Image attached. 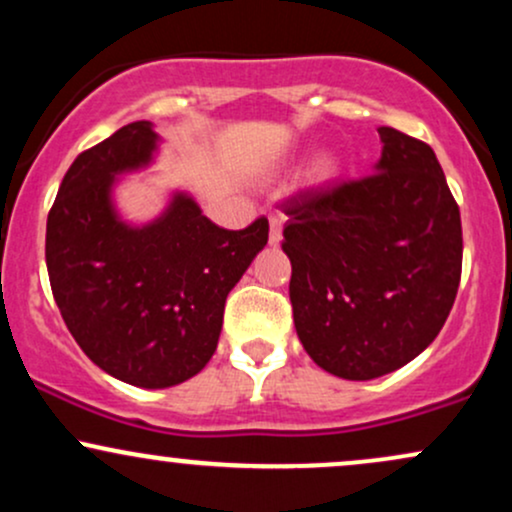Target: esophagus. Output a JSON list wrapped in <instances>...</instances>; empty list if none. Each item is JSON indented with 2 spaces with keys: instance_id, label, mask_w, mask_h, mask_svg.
Returning a JSON list of instances; mask_svg holds the SVG:
<instances>
[{
  "instance_id": "1",
  "label": "esophagus",
  "mask_w": 512,
  "mask_h": 512,
  "mask_svg": "<svg viewBox=\"0 0 512 512\" xmlns=\"http://www.w3.org/2000/svg\"><path fill=\"white\" fill-rule=\"evenodd\" d=\"M281 228H284V219L276 214L269 216V245L281 243Z\"/></svg>"
}]
</instances>
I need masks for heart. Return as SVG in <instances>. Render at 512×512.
<instances>
[{"label":"heart","mask_w":512,"mask_h":512,"mask_svg":"<svg viewBox=\"0 0 512 512\" xmlns=\"http://www.w3.org/2000/svg\"><path fill=\"white\" fill-rule=\"evenodd\" d=\"M334 168H337V163H334V158H330V156L317 158V163H315V173L320 175V178H330V175L334 173Z\"/></svg>","instance_id":"heart-1"}]
</instances>
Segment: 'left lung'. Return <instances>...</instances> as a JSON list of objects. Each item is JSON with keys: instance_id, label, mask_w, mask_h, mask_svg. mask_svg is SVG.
<instances>
[{"instance_id": "left-lung-1", "label": "left lung", "mask_w": 512, "mask_h": 512, "mask_svg": "<svg viewBox=\"0 0 512 512\" xmlns=\"http://www.w3.org/2000/svg\"><path fill=\"white\" fill-rule=\"evenodd\" d=\"M373 175L284 204L293 325L344 380L407 366L438 337L462 274V223L433 149L378 127Z\"/></svg>"}]
</instances>
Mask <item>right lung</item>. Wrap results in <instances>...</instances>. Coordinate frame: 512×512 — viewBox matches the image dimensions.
Masks as SVG:
<instances>
[{
  "label": "right lung",
  "mask_w": 512,
  "mask_h": 512,
  "mask_svg": "<svg viewBox=\"0 0 512 512\" xmlns=\"http://www.w3.org/2000/svg\"><path fill=\"white\" fill-rule=\"evenodd\" d=\"M161 142L151 122H129L76 156L45 233L52 296L76 344L108 375L146 390L207 366L226 296L269 238L267 219L243 231L216 226L185 190L170 192L154 219H125L115 187L149 168Z\"/></svg>",
  "instance_id": "1"
}]
</instances>
